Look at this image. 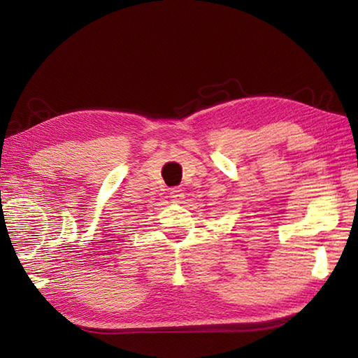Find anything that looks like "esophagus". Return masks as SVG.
<instances>
[{
    "label": "esophagus",
    "instance_id": "1",
    "mask_svg": "<svg viewBox=\"0 0 358 358\" xmlns=\"http://www.w3.org/2000/svg\"><path fill=\"white\" fill-rule=\"evenodd\" d=\"M171 199H172V200H175V201L183 200V199H185V192H183V189H181V187H172V191H171Z\"/></svg>",
    "mask_w": 358,
    "mask_h": 358
}]
</instances>
